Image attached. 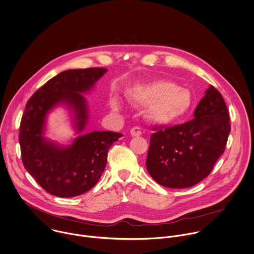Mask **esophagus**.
Masks as SVG:
<instances>
[{"label":"esophagus","instance_id":"34e87169","mask_svg":"<svg viewBox=\"0 0 254 254\" xmlns=\"http://www.w3.org/2000/svg\"><path fill=\"white\" fill-rule=\"evenodd\" d=\"M141 129H140V127H132L131 129H130V134L132 135V136H139V135H141Z\"/></svg>","mask_w":254,"mask_h":254}]
</instances>
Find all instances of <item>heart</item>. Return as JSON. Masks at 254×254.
Here are the masks:
<instances>
[{
  "instance_id": "obj_1",
  "label": "heart",
  "mask_w": 254,
  "mask_h": 254,
  "mask_svg": "<svg viewBox=\"0 0 254 254\" xmlns=\"http://www.w3.org/2000/svg\"><path fill=\"white\" fill-rule=\"evenodd\" d=\"M129 99L137 106L147 107V117L159 125H170L180 121L194 104L188 89L166 80L134 87L129 92Z\"/></svg>"
}]
</instances>
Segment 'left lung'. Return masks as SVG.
I'll return each mask as SVG.
<instances>
[{
	"instance_id": "8db88e82",
	"label": "left lung",
	"mask_w": 254,
	"mask_h": 254,
	"mask_svg": "<svg viewBox=\"0 0 254 254\" xmlns=\"http://www.w3.org/2000/svg\"><path fill=\"white\" fill-rule=\"evenodd\" d=\"M194 117L182 125L153 128L146 169L161 186L182 189L198 184L225 152L231 132L230 116L222 94L214 86L206 91Z\"/></svg>"
}]
</instances>
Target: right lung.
Listing matches in <instances>:
<instances>
[{
	"label": "right lung",
	"instance_id": "1",
	"mask_svg": "<svg viewBox=\"0 0 254 254\" xmlns=\"http://www.w3.org/2000/svg\"><path fill=\"white\" fill-rule=\"evenodd\" d=\"M107 71L97 67L63 71L39 88L25 105L18 135L22 163L38 185L53 196L75 197L92 189L105 170L109 148L123 136L93 131L63 147L42 135L47 113L59 103L73 110L76 128L81 132L88 121L81 93L89 91Z\"/></svg>",
	"mask_w": 254,
	"mask_h": 254
}]
</instances>
